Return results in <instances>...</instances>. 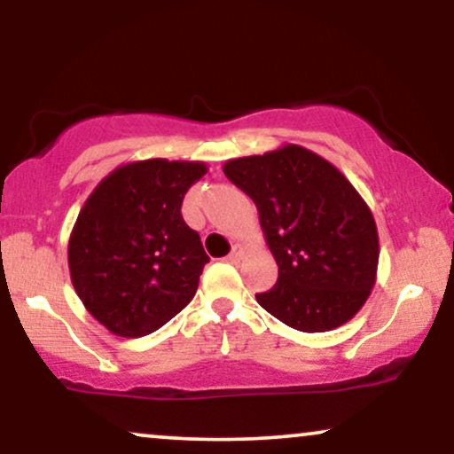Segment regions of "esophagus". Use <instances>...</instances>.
Wrapping results in <instances>:
<instances>
[{
    "label": "esophagus",
    "mask_w": 454,
    "mask_h": 454,
    "mask_svg": "<svg viewBox=\"0 0 454 454\" xmlns=\"http://www.w3.org/2000/svg\"><path fill=\"white\" fill-rule=\"evenodd\" d=\"M243 257H245V247L243 245H234L232 253L226 257V262L228 263H239Z\"/></svg>",
    "instance_id": "34e87169"
}]
</instances>
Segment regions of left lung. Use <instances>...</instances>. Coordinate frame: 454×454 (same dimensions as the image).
<instances>
[{
  "instance_id": "obj_1",
  "label": "left lung",
  "mask_w": 454,
  "mask_h": 454,
  "mask_svg": "<svg viewBox=\"0 0 454 454\" xmlns=\"http://www.w3.org/2000/svg\"><path fill=\"white\" fill-rule=\"evenodd\" d=\"M223 174L257 205L278 263V282L257 303L299 332H328L357 316L376 284L380 240L348 178L290 143L228 160Z\"/></svg>"
}]
</instances>
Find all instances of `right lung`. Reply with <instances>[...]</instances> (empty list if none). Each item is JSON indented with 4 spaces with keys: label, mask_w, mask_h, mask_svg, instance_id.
<instances>
[{
    "label": "right lung",
    "mask_w": 454,
    "mask_h": 454,
    "mask_svg": "<svg viewBox=\"0 0 454 454\" xmlns=\"http://www.w3.org/2000/svg\"><path fill=\"white\" fill-rule=\"evenodd\" d=\"M205 174V161H129L84 201L68 240L70 280L112 334H151L195 297L209 257L180 205Z\"/></svg>",
    "instance_id": "add662e5"
}]
</instances>
